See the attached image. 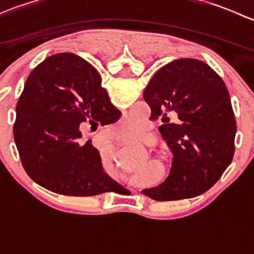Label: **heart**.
<instances>
[{"label":"heart","instance_id":"obj_1","mask_svg":"<svg viewBox=\"0 0 254 254\" xmlns=\"http://www.w3.org/2000/svg\"><path fill=\"white\" fill-rule=\"evenodd\" d=\"M117 134L120 139L136 140L143 135V125L139 122L124 123L117 130Z\"/></svg>","mask_w":254,"mask_h":254}]
</instances>
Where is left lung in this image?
I'll list each match as a JSON object with an SVG mask.
<instances>
[{"label": "left lung", "instance_id": "1", "mask_svg": "<svg viewBox=\"0 0 254 254\" xmlns=\"http://www.w3.org/2000/svg\"><path fill=\"white\" fill-rule=\"evenodd\" d=\"M151 120L172 151V167L165 182L143 189V195L167 201L194 198L211 188L231 163L236 119L229 91L209 65L178 59L161 67L143 91ZM180 120L171 123L168 116Z\"/></svg>", "mask_w": 254, "mask_h": 254}]
</instances>
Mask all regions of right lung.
I'll use <instances>...</instances> for the list:
<instances>
[{
    "instance_id": "right-lung-1",
    "label": "right lung",
    "mask_w": 254,
    "mask_h": 254,
    "mask_svg": "<svg viewBox=\"0 0 254 254\" xmlns=\"http://www.w3.org/2000/svg\"><path fill=\"white\" fill-rule=\"evenodd\" d=\"M13 127L27 175L54 193L92 196L120 186L103 171L101 155L82 143L79 125L115 123L120 113L96 68L75 54H55L30 72Z\"/></svg>"
}]
</instances>
